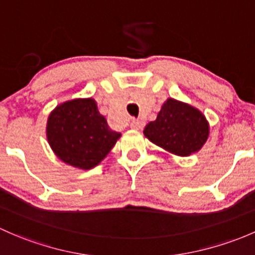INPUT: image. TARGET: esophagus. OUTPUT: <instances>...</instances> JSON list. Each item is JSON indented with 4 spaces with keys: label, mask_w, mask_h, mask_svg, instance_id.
Wrapping results in <instances>:
<instances>
[{
    "label": "esophagus",
    "mask_w": 255,
    "mask_h": 255,
    "mask_svg": "<svg viewBox=\"0 0 255 255\" xmlns=\"http://www.w3.org/2000/svg\"><path fill=\"white\" fill-rule=\"evenodd\" d=\"M130 127H132L133 129H141V128L144 127V122L139 120H132V122H130Z\"/></svg>",
    "instance_id": "1"
}]
</instances>
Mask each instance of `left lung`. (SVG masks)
Wrapping results in <instances>:
<instances>
[{"label": "left lung", "mask_w": 255, "mask_h": 255, "mask_svg": "<svg viewBox=\"0 0 255 255\" xmlns=\"http://www.w3.org/2000/svg\"><path fill=\"white\" fill-rule=\"evenodd\" d=\"M144 135L172 154L188 156L204 145L209 125L197 109L168 99L156 120L146 125Z\"/></svg>", "instance_id": "obj_1"}]
</instances>
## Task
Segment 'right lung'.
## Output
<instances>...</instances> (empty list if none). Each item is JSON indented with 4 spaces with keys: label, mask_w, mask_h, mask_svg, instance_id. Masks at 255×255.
Returning <instances> with one entry per match:
<instances>
[{
    "label": "right lung",
    "mask_w": 255,
    "mask_h": 255,
    "mask_svg": "<svg viewBox=\"0 0 255 255\" xmlns=\"http://www.w3.org/2000/svg\"><path fill=\"white\" fill-rule=\"evenodd\" d=\"M121 133L101 116L93 99H76L61 104L47 121V140L62 161L89 170L114 148Z\"/></svg>",
    "instance_id": "right-lung-1"
}]
</instances>
